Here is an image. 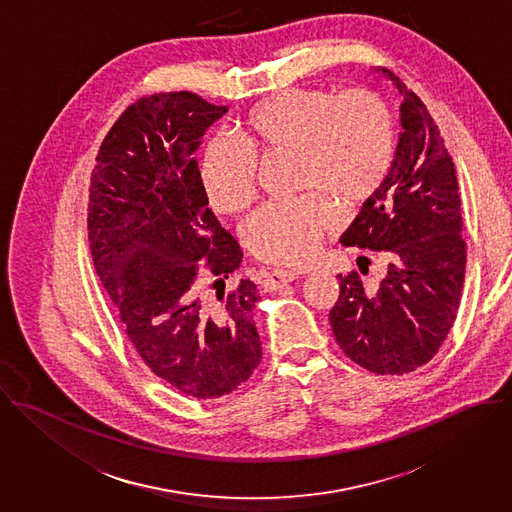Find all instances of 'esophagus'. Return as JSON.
Returning a JSON list of instances; mask_svg holds the SVG:
<instances>
[{
    "instance_id": "34e87169",
    "label": "esophagus",
    "mask_w": 512,
    "mask_h": 512,
    "mask_svg": "<svg viewBox=\"0 0 512 512\" xmlns=\"http://www.w3.org/2000/svg\"><path fill=\"white\" fill-rule=\"evenodd\" d=\"M299 271H285V269H277V271H271L265 279V291H275L287 283H293L295 279H299Z\"/></svg>"
}]
</instances>
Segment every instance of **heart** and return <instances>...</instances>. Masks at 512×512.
Instances as JSON below:
<instances>
[{
    "instance_id": "heart-1",
    "label": "heart",
    "mask_w": 512,
    "mask_h": 512,
    "mask_svg": "<svg viewBox=\"0 0 512 512\" xmlns=\"http://www.w3.org/2000/svg\"><path fill=\"white\" fill-rule=\"evenodd\" d=\"M243 148L213 138L202 150L198 178L217 213H239L255 198V160L291 154L295 186L344 205L374 198L396 162L394 116L376 93L287 89L255 104L239 122ZM338 227L332 204L316 192L259 207L243 225L249 249L267 263L303 265Z\"/></svg>"
}]
</instances>
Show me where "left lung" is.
<instances>
[{
	"mask_svg": "<svg viewBox=\"0 0 512 512\" xmlns=\"http://www.w3.org/2000/svg\"><path fill=\"white\" fill-rule=\"evenodd\" d=\"M398 89L402 134L382 190L340 237L342 245L382 251L388 275L364 289L356 271L340 277L330 326L342 352L374 374H408L447 338L461 301L467 249L453 160L425 104L388 69Z\"/></svg>",
	"mask_w": 512,
	"mask_h": 512,
	"instance_id": "left-lung-1",
	"label": "left lung"
}]
</instances>
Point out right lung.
Here are the masks:
<instances>
[{"instance_id":"right-lung-1","label":"right lung","mask_w":512,"mask_h":512,"mask_svg":"<svg viewBox=\"0 0 512 512\" xmlns=\"http://www.w3.org/2000/svg\"><path fill=\"white\" fill-rule=\"evenodd\" d=\"M225 112L188 91L130 104L104 136L89 188L95 269L132 346L196 400L235 392L261 362V297L249 279L225 289L243 251L209 209L194 158Z\"/></svg>"}]
</instances>
